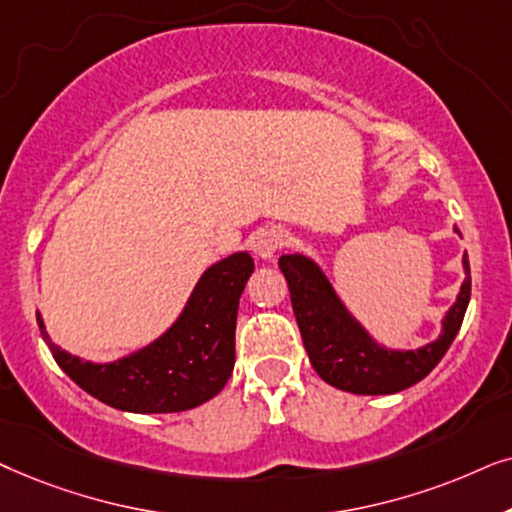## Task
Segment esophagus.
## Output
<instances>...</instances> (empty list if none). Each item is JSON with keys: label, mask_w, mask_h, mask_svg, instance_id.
Segmentation results:
<instances>
[{"label": "esophagus", "mask_w": 512, "mask_h": 512, "mask_svg": "<svg viewBox=\"0 0 512 512\" xmlns=\"http://www.w3.org/2000/svg\"><path fill=\"white\" fill-rule=\"evenodd\" d=\"M285 243H288V236H285L281 229H267L264 234H260V238H257L255 255L262 257V260H274V255Z\"/></svg>", "instance_id": "obj_1"}]
</instances>
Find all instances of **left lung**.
<instances>
[{
	"label": "left lung",
	"instance_id": "8db88e82",
	"mask_svg": "<svg viewBox=\"0 0 512 512\" xmlns=\"http://www.w3.org/2000/svg\"><path fill=\"white\" fill-rule=\"evenodd\" d=\"M278 267L288 281L292 311L313 370L330 386L358 395L398 393L424 379L452 346L470 299V267L468 255H463L466 281L442 318L440 337L417 351H395L374 342L316 262L297 252L283 255Z\"/></svg>",
	"mask_w": 512,
	"mask_h": 512
}]
</instances>
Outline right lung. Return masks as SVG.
<instances>
[{
  "label": "right lung",
  "mask_w": 512,
  "mask_h": 512,
  "mask_svg": "<svg viewBox=\"0 0 512 512\" xmlns=\"http://www.w3.org/2000/svg\"><path fill=\"white\" fill-rule=\"evenodd\" d=\"M255 262L234 252L203 271L185 311L159 339L114 363H91L56 346L39 330L67 377L100 403L138 414L185 412L215 398L231 377L238 299Z\"/></svg>",
  "instance_id": "obj_1"
}]
</instances>
